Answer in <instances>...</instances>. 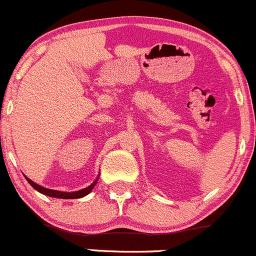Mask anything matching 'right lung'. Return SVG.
<instances>
[{
  "label": "right lung",
  "mask_w": 256,
  "mask_h": 256,
  "mask_svg": "<svg viewBox=\"0 0 256 256\" xmlns=\"http://www.w3.org/2000/svg\"><path fill=\"white\" fill-rule=\"evenodd\" d=\"M24 178H27V181L30 184V186L33 187V188H36L38 192H40V194H46V196L55 197V198H64V200L81 198V197L86 196V194H88L90 192H91L92 190H94V185H96L97 181H98V178H97L96 180H94V182L91 184V185H90L88 187H85V188L78 190V191H74V192H62V191H58V190L46 188V187H43V186L38 185V184H36V182H34V181H32L30 178H27V176H24Z\"/></svg>",
  "instance_id": "1"
}]
</instances>
